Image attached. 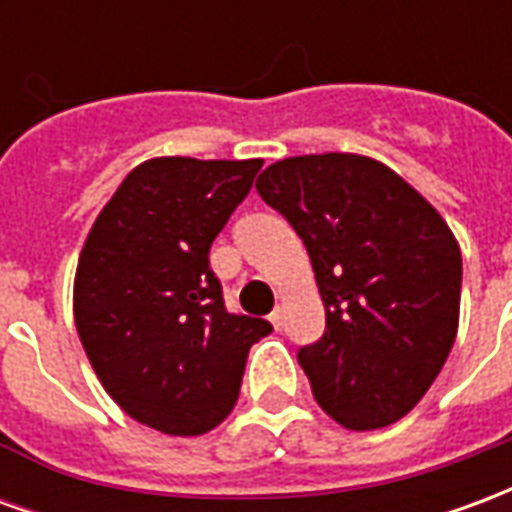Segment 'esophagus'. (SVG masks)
<instances>
[{
  "mask_svg": "<svg viewBox=\"0 0 512 512\" xmlns=\"http://www.w3.org/2000/svg\"><path fill=\"white\" fill-rule=\"evenodd\" d=\"M268 321L274 323V329H277V332H279V329L285 326V315H282V310H279V307H277V310L268 315Z\"/></svg>",
  "mask_w": 512,
  "mask_h": 512,
  "instance_id": "1",
  "label": "esophagus"
}]
</instances>
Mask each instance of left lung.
<instances>
[{
  "label": "left lung",
  "mask_w": 512,
  "mask_h": 512,
  "mask_svg": "<svg viewBox=\"0 0 512 512\" xmlns=\"http://www.w3.org/2000/svg\"><path fill=\"white\" fill-rule=\"evenodd\" d=\"M257 191L307 246L326 307L323 337L299 351L312 395L343 428L392 425L455 343V235L397 172L354 153L282 158Z\"/></svg>",
  "instance_id": "1"
}]
</instances>
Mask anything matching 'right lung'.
Instances as JSON below:
<instances>
[{"label": "right lung", "instance_id": "right-lung-1", "mask_svg": "<svg viewBox=\"0 0 512 512\" xmlns=\"http://www.w3.org/2000/svg\"><path fill=\"white\" fill-rule=\"evenodd\" d=\"M263 167L150 158L120 183L84 241L73 315L95 376L128 417L169 436L233 411L249 348L271 323L227 312L211 244Z\"/></svg>", "mask_w": 512, "mask_h": 512}]
</instances>
